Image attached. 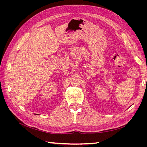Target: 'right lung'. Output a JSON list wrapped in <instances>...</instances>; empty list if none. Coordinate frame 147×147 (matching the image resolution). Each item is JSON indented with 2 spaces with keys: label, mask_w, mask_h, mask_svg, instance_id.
<instances>
[{
  "label": "right lung",
  "mask_w": 147,
  "mask_h": 147,
  "mask_svg": "<svg viewBox=\"0 0 147 147\" xmlns=\"http://www.w3.org/2000/svg\"><path fill=\"white\" fill-rule=\"evenodd\" d=\"M35 115H36V114H35Z\"/></svg>",
  "instance_id": "1"
}]
</instances>
